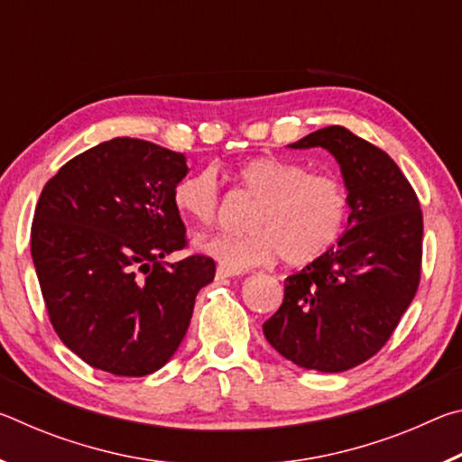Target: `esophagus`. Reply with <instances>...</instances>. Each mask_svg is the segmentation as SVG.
<instances>
[{
	"label": "esophagus",
	"mask_w": 462,
	"mask_h": 462,
	"mask_svg": "<svg viewBox=\"0 0 462 462\" xmlns=\"http://www.w3.org/2000/svg\"><path fill=\"white\" fill-rule=\"evenodd\" d=\"M240 273L238 271H232V269H226V267H217L216 269V279H230V277H238Z\"/></svg>",
	"instance_id": "1"
}]
</instances>
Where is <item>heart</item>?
<instances>
[{
	"mask_svg": "<svg viewBox=\"0 0 462 462\" xmlns=\"http://www.w3.org/2000/svg\"><path fill=\"white\" fill-rule=\"evenodd\" d=\"M240 191L254 199L248 234H214L198 242L201 253L226 269L242 271L281 256L289 267L310 264L330 250L346 228L350 198L332 175H314L300 162L259 156L236 171ZM177 214L198 226L216 220L220 183L214 169L187 173L173 187Z\"/></svg>",
	"mask_w": 462,
	"mask_h": 462,
	"instance_id": "b5f03b06",
	"label": "heart"
}]
</instances>
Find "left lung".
<instances>
[{
  "label": "left lung",
  "mask_w": 462,
  "mask_h": 462,
  "mask_svg": "<svg viewBox=\"0 0 462 462\" xmlns=\"http://www.w3.org/2000/svg\"><path fill=\"white\" fill-rule=\"evenodd\" d=\"M326 148L350 198L338 245L285 279L264 338L301 369L342 373L377 355L420 283L421 209L408 179L381 148L342 126L311 132L289 148Z\"/></svg>",
  "instance_id": "8db88e82"
}]
</instances>
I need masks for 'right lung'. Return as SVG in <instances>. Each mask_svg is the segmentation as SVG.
Here are the masks:
<instances>
[{
  "label": "right lung",
  "mask_w": 462,
  "mask_h": 462,
  "mask_svg": "<svg viewBox=\"0 0 462 462\" xmlns=\"http://www.w3.org/2000/svg\"><path fill=\"white\" fill-rule=\"evenodd\" d=\"M185 154L112 138L75 156L44 185L32 261L54 332L93 369L144 377L165 366L189 328L216 263L185 248L173 187Z\"/></svg>",
  "instance_id": "1"
}]
</instances>
